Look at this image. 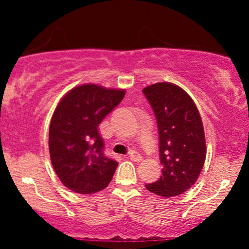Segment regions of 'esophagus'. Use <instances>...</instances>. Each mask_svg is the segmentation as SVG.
Returning <instances> with one entry per match:
<instances>
[{
    "label": "esophagus",
    "mask_w": 249,
    "mask_h": 249,
    "mask_svg": "<svg viewBox=\"0 0 249 249\" xmlns=\"http://www.w3.org/2000/svg\"><path fill=\"white\" fill-rule=\"evenodd\" d=\"M128 158L132 161H141L142 157L138 152H136V151H131V152L128 153Z\"/></svg>",
    "instance_id": "1"
}]
</instances>
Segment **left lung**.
Wrapping results in <instances>:
<instances>
[{
    "mask_svg": "<svg viewBox=\"0 0 249 249\" xmlns=\"http://www.w3.org/2000/svg\"><path fill=\"white\" fill-rule=\"evenodd\" d=\"M158 124L159 157L162 176L145 185L165 198L179 196L194 185L205 158L206 142L201 117L193 99L172 83H157L142 89Z\"/></svg>",
    "mask_w": 249,
    "mask_h": 249,
    "instance_id": "obj_1",
    "label": "left lung"
}]
</instances>
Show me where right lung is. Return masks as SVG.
Masks as SVG:
<instances>
[{
    "instance_id": "add662e5",
    "label": "right lung",
    "mask_w": 249,
    "mask_h": 249,
    "mask_svg": "<svg viewBox=\"0 0 249 249\" xmlns=\"http://www.w3.org/2000/svg\"><path fill=\"white\" fill-rule=\"evenodd\" d=\"M124 96L125 90L83 84L57 105L49 128L50 159L62 184L73 192L92 194L110 184L118 162L104 154L98 126Z\"/></svg>"
}]
</instances>
